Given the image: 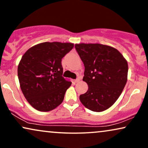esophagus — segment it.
I'll list each match as a JSON object with an SVG mask.
<instances>
[{"mask_svg": "<svg viewBox=\"0 0 148 148\" xmlns=\"http://www.w3.org/2000/svg\"><path fill=\"white\" fill-rule=\"evenodd\" d=\"M80 81V79L79 78H77V79H75L74 80V82L75 83H77V82H79Z\"/></svg>", "mask_w": 148, "mask_h": 148, "instance_id": "obj_1", "label": "esophagus"}]
</instances>
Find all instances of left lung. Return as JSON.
Returning <instances> with one entry per match:
<instances>
[{
  "mask_svg": "<svg viewBox=\"0 0 148 148\" xmlns=\"http://www.w3.org/2000/svg\"><path fill=\"white\" fill-rule=\"evenodd\" d=\"M75 49L85 66L83 81L88 90L80 95L83 105L94 112L112 106L127 81L128 64L120 52L100 44H76Z\"/></svg>",
  "mask_w": 148,
  "mask_h": 148,
  "instance_id": "left-lung-1",
  "label": "left lung"
}]
</instances>
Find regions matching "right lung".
<instances>
[{"label":"right lung","instance_id":"add662e5","mask_svg":"<svg viewBox=\"0 0 148 148\" xmlns=\"http://www.w3.org/2000/svg\"><path fill=\"white\" fill-rule=\"evenodd\" d=\"M73 43L42 42L28 49L17 68L20 88L32 107L42 112L54 110L63 101L71 82L62 77V58Z\"/></svg>","mask_w":148,"mask_h":148}]
</instances>
